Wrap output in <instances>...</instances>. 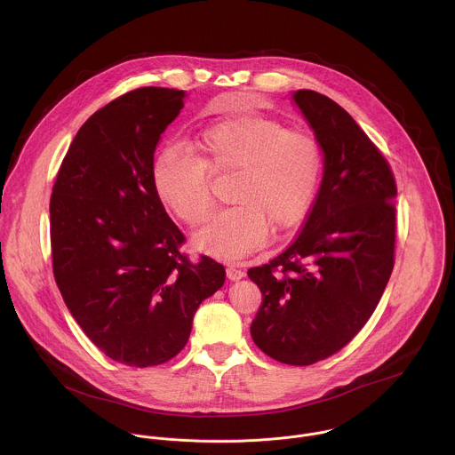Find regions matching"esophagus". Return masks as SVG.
<instances>
[{"mask_svg": "<svg viewBox=\"0 0 455 455\" xmlns=\"http://www.w3.org/2000/svg\"><path fill=\"white\" fill-rule=\"evenodd\" d=\"M226 275H228L229 280H240V278L245 276V271H242V269H238V267H235V266H229V267L226 269Z\"/></svg>", "mask_w": 455, "mask_h": 455, "instance_id": "obj_1", "label": "esophagus"}]
</instances>
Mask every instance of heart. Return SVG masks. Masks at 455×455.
Returning a JSON list of instances; mask_svg holds the SVG:
<instances>
[{
  "label": "heart",
  "mask_w": 455,
  "mask_h": 455,
  "mask_svg": "<svg viewBox=\"0 0 455 455\" xmlns=\"http://www.w3.org/2000/svg\"><path fill=\"white\" fill-rule=\"evenodd\" d=\"M196 150L163 148L152 170L161 203L184 224L197 228L213 210L210 175H233L228 201L195 238L196 247L219 259L235 260L262 245L267 224L287 229L308 213L317 193L324 150L307 130H287L258 114L224 117L201 131Z\"/></svg>",
  "instance_id": "obj_1"
}]
</instances>
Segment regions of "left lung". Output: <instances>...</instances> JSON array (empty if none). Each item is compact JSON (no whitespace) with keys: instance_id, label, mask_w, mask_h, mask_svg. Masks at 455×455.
I'll list each match as a JSON object with an SVG mask.
<instances>
[{"instance_id":"8db88e82","label":"left lung","mask_w":455,"mask_h":455,"mask_svg":"<svg viewBox=\"0 0 455 455\" xmlns=\"http://www.w3.org/2000/svg\"><path fill=\"white\" fill-rule=\"evenodd\" d=\"M324 150V177L303 228L249 269L262 292L251 334L260 350L310 366L341 350L375 312L394 267L397 193L389 161L331 98L294 92Z\"/></svg>"}]
</instances>
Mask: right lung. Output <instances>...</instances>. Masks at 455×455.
<instances>
[{
	"instance_id": "1",
	"label": "right lung",
	"mask_w": 455,
	"mask_h": 455,
	"mask_svg": "<svg viewBox=\"0 0 455 455\" xmlns=\"http://www.w3.org/2000/svg\"><path fill=\"white\" fill-rule=\"evenodd\" d=\"M184 91L140 87L94 112L73 138L51 196L52 271L66 307L110 359L148 368L188 343L226 269L191 260L154 188V152Z\"/></svg>"
}]
</instances>
